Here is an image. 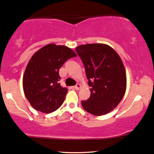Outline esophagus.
<instances>
[{
	"label": "esophagus",
	"instance_id": "esophagus-1",
	"mask_svg": "<svg viewBox=\"0 0 154 154\" xmlns=\"http://www.w3.org/2000/svg\"><path fill=\"white\" fill-rule=\"evenodd\" d=\"M80 87H81V85H79V84H77V85L75 86V89L76 90H79V89H80Z\"/></svg>",
	"mask_w": 154,
	"mask_h": 154
}]
</instances>
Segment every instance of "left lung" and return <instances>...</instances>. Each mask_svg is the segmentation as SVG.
<instances>
[{
	"label": "left lung",
	"mask_w": 154,
	"mask_h": 154,
	"mask_svg": "<svg viewBox=\"0 0 154 154\" xmlns=\"http://www.w3.org/2000/svg\"><path fill=\"white\" fill-rule=\"evenodd\" d=\"M75 50L85 65L91 87L89 98L82 101L84 109L96 116L108 114L125 94L126 75L122 60L112 47L105 44L82 45Z\"/></svg>",
	"instance_id": "left-lung-1"
}]
</instances>
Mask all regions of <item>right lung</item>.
Masks as SVG:
<instances>
[{"label": "right lung", "mask_w": 154, "mask_h": 154, "mask_svg": "<svg viewBox=\"0 0 154 154\" xmlns=\"http://www.w3.org/2000/svg\"><path fill=\"white\" fill-rule=\"evenodd\" d=\"M77 54L64 45L48 44L37 51L27 65L23 79L25 95L37 111L50 114L60 107L68 89L59 83V69Z\"/></svg>", "instance_id": "obj_1"}]
</instances>
